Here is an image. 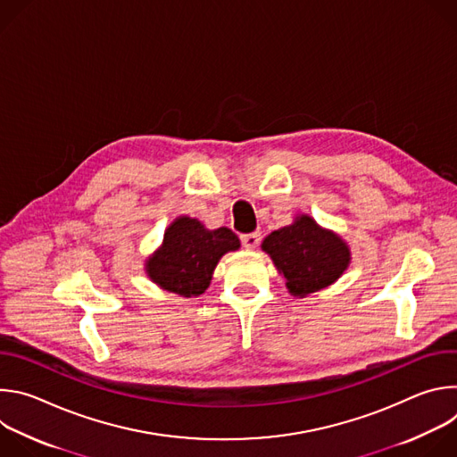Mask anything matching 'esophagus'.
Here are the masks:
<instances>
[{
  "instance_id": "1",
  "label": "esophagus",
  "mask_w": 457,
  "mask_h": 457,
  "mask_svg": "<svg viewBox=\"0 0 457 457\" xmlns=\"http://www.w3.org/2000/svg\"><path fill=\"white\" fill-rule=\"evenodd\" d=\"M260 238H262V235H260V231H253V233H247V235H242L240 240H242V245L247 247V249H253L258 245Z\"/></svg>"
}]
</instances>
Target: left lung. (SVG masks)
Listing matches in <instances>:
<instances>
[{
	"instance_id": "obj_1",
	"label": "left lung",
	"mask_w": 457,
	"mask_h": 457,
	"mask_svg": "<svg viewBox=\"0 0 457 457\" xmlns=\"http://www.w3.org/2000/svg\"><path fill=\"white\" fill-rule=\"evenodd\" d=\"M293 296L303 298L335 284L351 262V249L342 237L323 229L309 215L268 235L262 242Z\"/></svg>"
}]
</instances>
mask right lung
Returning a JSON list of instances; mask_svg holds the SVG:
<instances>
[{"instance_id": "obj_1", "label": "right lung", "mask_w": 457, "mask_h": 457, "mask_svg": "<svg viewBox=\"0 0 457 457\" xmlns=\"http://www.w3.org/2000/svg\"><path fill=\"white\" fill-rule=\"evenodd\" d=\"M240 247L228 229H206L197 219L179 217L164 233L162 245L146 260V273L159 287L184 298L203 295L222 254Z\"/></svg>"}]
</instances>
